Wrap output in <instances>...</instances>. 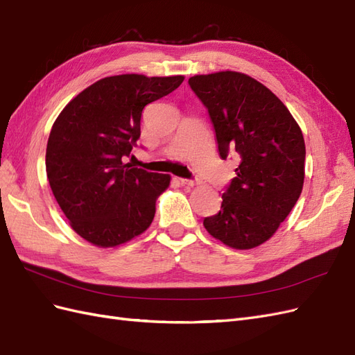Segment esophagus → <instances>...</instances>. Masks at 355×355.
<instances>
[{"instance_id": "1", "label": "esophagus", "mask_w": 355, "mask_h": 355, "mask_svg": "<svg viewBox=\"0 0 355 355\" xmlns=\"http://www.w3.org/2000/svg\"><path fill=\"white\" fill-rule=\"evenodd\" d=\"M181 184L183 186H195L198 184V180H189V178H181Z\"/></svg>"}]
</instances>
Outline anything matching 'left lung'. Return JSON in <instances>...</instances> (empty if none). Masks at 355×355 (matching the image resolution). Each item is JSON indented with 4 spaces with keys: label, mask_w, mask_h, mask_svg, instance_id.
I'll list each match as a JSON object with an SVG mask.
<instances>
[{
    "label": "left lung",
    "mask_w": 355,
    "mask_h": 355,
    "mask_svg": "<svg viewBox=\"0 0 355 355\" xmlns=\"http://www.w3.org/2000/svg\"><path fill=\"white\" fill-rule=\"evenodd\" d=\"M189 85L208 109L220 157H240L219 213L204 219L205 230L230 248H257L277 231L302 193L303 133L288 107L248 75H198Z\"/></svg>",
    "instance_id": "left-lung-1"
}]
</instances>
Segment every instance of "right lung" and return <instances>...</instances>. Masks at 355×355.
<instances>
[{"label": "right lung", "instance_id": "1", "mask_svg": "<svg viewBox=\"0 0 355 355\" xmlns=\"http://www.w3.org/2000/svg\"><path fill=\"white\" fill-rule=\"evenodd\" d=\"M183 76L118 75L97 80L62 109L46 147L52 193L71 228L100 248H114L148 228L168 174L133 168L144 107L177 89Z\"/></svg>", "mask_w": 355, "mask_h": 355}]
</instances>
